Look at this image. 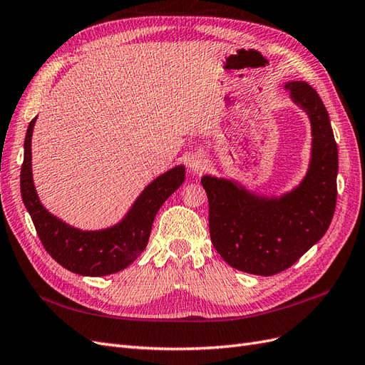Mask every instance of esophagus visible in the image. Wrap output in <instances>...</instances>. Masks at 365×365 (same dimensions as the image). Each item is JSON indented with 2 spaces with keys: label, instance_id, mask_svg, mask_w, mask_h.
Returning <instances> with one entry per match:
<instances>
[{
  "label": "esophagus",
  "instance_id": "obj_1",
  "mask_svg": "<svg viewBox=\"0 0 365 365\" xmlns=\"http://www.w3.org/2000/svg\"><path fill=\"white\" fill-rule=\"evenodd\" d=\"M187 165L192 173H202L206 168V159L202 155H192L187 160Z\"/></svg>",
  "mask_w": 365,
  "mask_h": 365
}]
</instances>
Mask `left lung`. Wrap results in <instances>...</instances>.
<instances>
[{
  "label": "left lung",
  "instance_id": "left-lung-1",
  "mask_svg": "<svg viewBox=\"0 0 365 365\" xmlns=\"http://www.w3.org/2000/svg\"><path fill=\"white\" fill-rule=\"evenodd\" d=\"M285 89L311 121L312 153L302 183L267 198L227 179L202 178L215 250L230 267L257 276L277 274L297 262L322 240L336 205L338 148L329 113L307 81H289Z\"/></svg>",
  "mask_w": 365,
  "mask_h": 365
}]
</instances>
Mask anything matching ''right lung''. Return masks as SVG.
Here are the masks:
<instances>
[{"label": "right lung", "instance_id": "obj_1", "mask_svg": "<svg viewBox=\"0 0 365 365\" xmlns=\"http://www.w3.org/2000/svg\"><path fill=\"white\" fill-rule=\"evenodd\" d=\"M29 124L21 167V195L39 240L53 259L80 276H108L130 265L145 250L153 221L165 200L185 180V167L160 174L143 191L128 214L109 229L80 230L46 210L36 194L31 175V135Z\"/></svg>", "mask_w": 365, "mask_h": 365}]
</instances>
